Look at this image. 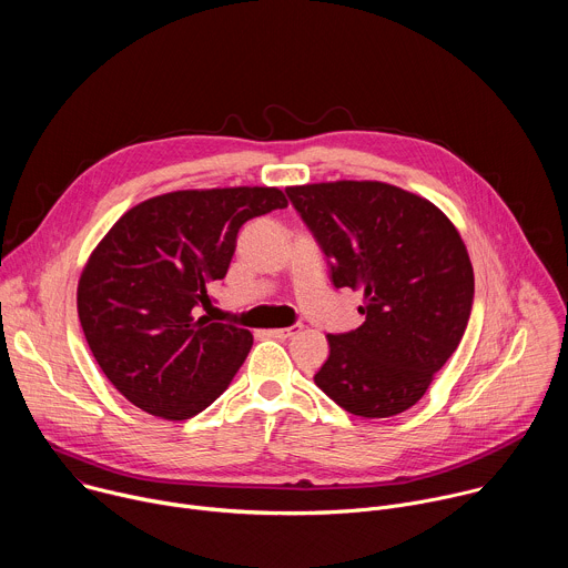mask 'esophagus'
<instances>
[{"instance_id": "1", "label": "esophagus", "mask_w": 568, "mask_h": 568, "mask_svg": "<svg viewBox=\"0 0 568 568\" xmlns=\"http://www.w3.org/2000/svg\"><path fill=\"white\" fill-rule=\"evenodd\" d=\"M298 331H301V326H290V328H274V331H270V335H272V337H278V339H290V337H294Z\"/></svg>"}]
</instances>
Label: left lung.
<instances>
[{"instance_id": "obj_1", "label": "left lung", "mask_w": 568, "mask_h": 568, "mask_svg": "<svg viewBox=\"0 0 568 568\" xmlns=\"http://www.w3.org/2000/svg\"><path fill=\"white\" fill-rule=\"evenodd\" d=\"M285 191L331 258L335 287L364 292L366 321L328 335L314 384L353 416L407 412L467 328L474 270L460 233L436 204L384 182Z\"/></svg>"}]
</instances>
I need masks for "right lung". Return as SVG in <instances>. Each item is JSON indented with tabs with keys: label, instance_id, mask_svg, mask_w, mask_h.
<instances>
[{
	"label": "right lung",
	"instance_id": "add662e5",
	"mask_svg": "<svg viewBox=\"0 0 568 568\" xmlns=\"http://www.w3.org/2000/svg\"><path fill=\"white\" fill-rule=\"evenodd\" d=\"M285 206L274 186L173 191L132 206L105 233L78 281V318L134 407L189 420L231 384L254 337L200 307L226 276L240 226Z\"/></svg>",
	"mask_w": 568,
	"mask_h": 568
}]
</instances>
